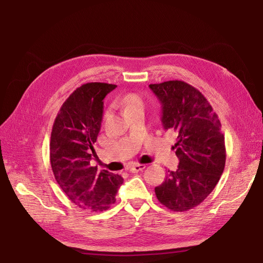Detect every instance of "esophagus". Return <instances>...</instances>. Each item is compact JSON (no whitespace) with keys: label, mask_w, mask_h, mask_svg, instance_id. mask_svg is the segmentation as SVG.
I'll return each instance as SVG.
<instances>
[{"label":"esophagus","mask_w":263,"mask_h":263,"mask_svg":"<svg viewBox=\"0 0 263 263\" xmlns=\"http://www.w3.org/2000/svg\"><path fill=\"white\" fill-rule=\"evenodd\" d=\"M144 168H145V165L143 164H134V165H130L128 170H129L130 173H137V172L143 171Z\"/></svg>","instance_id":"34e87169"}]
</instances>
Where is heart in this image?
Listing matches in <instances>:
<instances>
[{
	"mask_svg": "<svg viewBox=\"0 0 263 263\" xmlns=\"http://www.w3.org/2000/svg\"><path fill=\"white\" fill-rule=\"evenodd\" d=\"M124 105H125V110L128 111L134 106L143 105V99L136 93H128L126 95V97L124 99Z\"/></svg>",
	"mask_w": 263,
	"mask_h": 263,
	"instance_id": "b5f03b06",
	"label": "heart"
}]
</instances>
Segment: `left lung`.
Instances as JSON below:
<instances>
[{"instance_id":"obj_1","label":"left lung","mask_w":263,"mask_h":263,"mask_svg":"<svg viewBox=\"0 0 263 263\" xmlns=\"http://www.w3.org/2000/svg\"><path fill=\"white\" fill-rule=\"evenodd\" d=\"M149 88L162 104L164 128L177 133L173 148L180 159L155 194L164 206L184 212L205 200L222 175L227 152L221 121L204 95L187 82L170 80Z\"/></svg>"}]
</instances>
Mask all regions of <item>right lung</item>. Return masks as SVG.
Here are the masks:
<instances>
[{
	"mask_svg": "<svg viewBox=\"0 0 263 263\" xmlns=\"http://www.w3.org/2000/svg\"><path fill=\"white\" fill-rule=\"evenodd\" d=\"M116 85L88 82L63 102L50 139V163L57 183L77 206L106 211L116 201L120 175L90 166L93 144L100 132L104 98Z\"/></svg>",
	"mask_w": 263,
	"mask_h": 263,
	"instance_id": "add662e5",
	"label": "right lung"
}]
</instances>
